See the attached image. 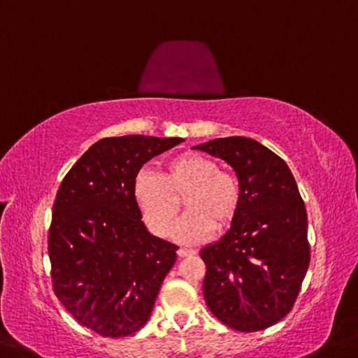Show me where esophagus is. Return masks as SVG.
<instances>
[{
  "label": "esophagus",
  "mask_w": 358,
  "mask_h": 358,
  "mask_svg": "<svg viewBox=\"0 0 358 358\" xmlns=\"http://www.w3.org/2000/svg\"><path fill=\"white\" fill-rule=\"evenodd\" d=\"M178 258H186V257H192V255H196V250H188V248H180L177 252Z\"/></svg>",
  "instance_id": "obj_1"
}]
</instances>
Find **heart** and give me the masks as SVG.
Masks as SVG:
<instances>
[{
  "label": "heart",
  "mask_w": 358,
  "mask_h": 358,
  "mask_svg": "<svg viewBox=\"0 0 358 358\" xmlns=\"http://www.w3.org/2000/svg\"><path fill=\"white\" fill-rule=\"evenodd\" d=\"M134 197L146 226L164 237L172 226L183 199L186 213L172 228L173 241L196 245L207 241L215 228L234 223L242 206V188L236 175L220 170L217 161L197 152L170 159L161 177L140 170L134 180Z\"/></svg>",
  "instance_id": "heart-1"
}]
</instances>
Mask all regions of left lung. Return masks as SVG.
I'll return each mask as SVG.
<instances>
[{
  "mask_svg": "<svg viewBox=\"0 0 358 358\" xmlns=\"http://www.w3.org/2000/svg\"><path fill=\"white\" fill-rule=\"evenodd\" d=\"M192 150L220 157L242 188L231 228L201 250L203 298L232 330H264L293 308L309 268L308 215L287 162L247 137L215 138Z\"/></svg>",
  "mask_w": 358,
  "mask_h": 358,
  "instance_id": "left-lung-1",
  "label": "left lung"
}]
</instances>
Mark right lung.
<instances>
[{"instance_id":"1","label":"right lung","mask_w":358,"mask_h":358,"mask_svg":"<svg viewBox=\"0 0 358 358\" xmlns=\"http://www.w3.org/2000/svg\"><path fill=\"white\" fill-rule=\"evenodd\" d=\"M183 138H101L62 181L49 229L54 292L78 323L122 338L148 322L178 247L146 229L134 180Z\"/></svg>"}]
</instances>
